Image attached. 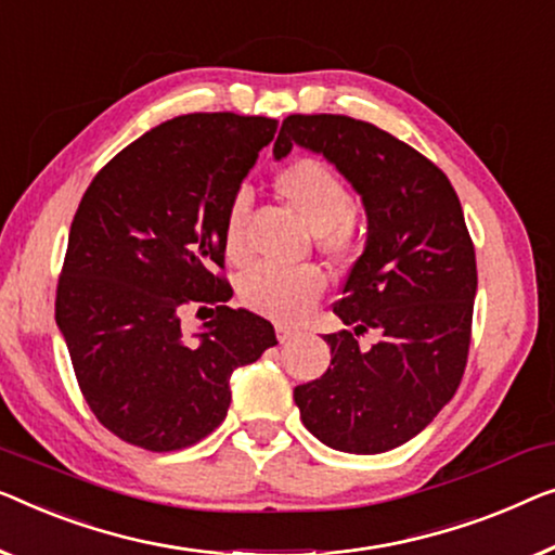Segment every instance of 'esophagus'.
Wrapping results in <instances>:
<instances>
[{
    "label": "esophagus",
    "instance_id": "esophagus-1",
    "mask_svg": "<svg viewBox=\"0 0 555 555\" xmlns=\"http://www.w3.org/2000/svg\"><path fill=\"white\" fill-rule=\"evenodd\" d=\"M295 335H297L295 327H291V325H278V340L283 343V345L295 340Z\"/></svg>",
    "mask_w": 555,
    "mask_h": 555
}]
</instances>
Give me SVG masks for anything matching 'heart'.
Returning <instances> with one entry per match:
<instances>
[{
  "label": "heart",
  "instance_id": "heart-1",
  "mask_svg": "<svg viewBox=\"0 0 555 555\" xmlns=\"http://www.w3.org/2000/svg\"><path fill=\"white\" fill-rule=\"evenodd\" d=\"M275 192L315 232L318 245L331 255H345L356 245L352 195L331 167L312 157L293 159L275 175ZM247 199L237 195L222 224V247L230 260L245 258ZM325 291V275L312 264L283 268L260 262L240 278L237 293L247 308L280 323H295Z\"/></svg>",
  "mask_w": 555,
  "mask_h": 555
}]
</instances>
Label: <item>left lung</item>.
Wrapping results in <instances>:
<instances>
[{
	"label": "left lung",
	"instance_id": "obj_1",
	"mask_svg": "<svg viewBox=\"0 0 555 555\" xmlns=\"http://www.w3.org/2000/svg\"><path fill=\"white\" fill-rule=\"evenodd\" d=\"M323 155L360 195L363 255L333 312L348 331L323 335L331 367L297 385L300 417L320 443L373 455L408 443L455 396L470 345L478 272L451 180L421 152L371 122L291 115L272 147ZM382 335L371 351L357 345Z\"/></svg>",
	"mask_w": 555,
	"mask_h": 555
}]
</instances>
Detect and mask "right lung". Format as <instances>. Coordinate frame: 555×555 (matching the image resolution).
<instances>
[{
  "label": "right lung",
  "instance_id": "obj_1",
  "mask_svg": "<svg viewBox=\"0 0 555 555\" xmlns=\"http://www.w3.org/2000/svg\"><path fill=\"white\" fill-rule=\"evenodd\" d=\"M275 130L232 112L167 119L112 157L77 207L54 318L87 405L127 443L165 453L210 436L232 371L278 345L212 272L228 207ZM188 301L216 305L192 338Z\"/></svg>",
  "mask_w": 555,
  "mask_h": 555
}]
</instances>
